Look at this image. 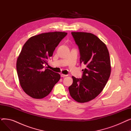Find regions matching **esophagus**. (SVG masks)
I'll use <instances>...</instances> for the list:
<instances>
[{
  "label": "esophagus",
  "mask_w": 131,
  "mask_h": 131,
  "mask_svg": "<svg viewBox=\"0 0 131 131\" xmlns=\"http://www.w3.org/2000/svg\"><path fill=\"white\" fill-rule=\"evenodd\" d=\"M60 76H61V77H62V78H64V77H67V75H65V74H61L60 75Z\"/></svg>",
  "instance_id": "1"
}]
</instances>
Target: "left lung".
<instances>
[{
    "mask_svg": "<svg viewBox=\"0 0 131 131\" xmlns=\"http://www.w3.org/2000/svg\"><path fill=\"white\" fill-rule=\"evenodd\" d=\"M71 33L79 47L80 64L86 67L81 79L72 77L73 84L68 89L75 101L86 102L97 97L107 83L111 73L109 53L106 45L93 34Z\"/></svg>",
    "mask_w": 131,
    "mask_h": 131,
    "instance_id": "8db88e82",
    "label": "left lung"
}]
</instances>
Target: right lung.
Wrapping results in <instances>:
<instances>
[{
  "label": "right lung",
  "mask_w": 131,
  "mask_h": 131,
  "mask_svg": "<svg viewBox=\"0 0 131 131\" xmlns=\"http://www.w3.org/2000/svg\"><path fill=\"white\" fill-rule=\"evenodd\" d=\"M67 33L53 32L31 37L24 45L17 59L16 70L20 86L31 97L42 99L51 91L60 79L57 73L45 67L55 48Z\"/></svg>",
  "instance_id": "obj_1"
}]
</instances>
